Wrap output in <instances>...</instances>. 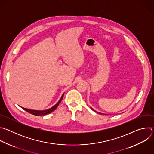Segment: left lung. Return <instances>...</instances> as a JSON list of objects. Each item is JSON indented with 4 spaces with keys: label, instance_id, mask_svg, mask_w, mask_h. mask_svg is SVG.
Here are the masks:
<instances>
[{
    "label": "left lung",
    "instance_id": "left-lung-1",
    "mask_svg": "<svg viewBox=\"0 0 154 154\" xmlns=\"http://www.w3.org/2000/svg\"><path fill=\"white\" fill-rule=\"evenodd\" d=\"M91 109H93V110H94V112H97V113H99V114H101V115H104V114H102V113H99V112H96V111H95V110H94V109H93V108H91Z\"/></svg>",
    "mask_w": 154,
    "mask_h": 154
}]
</instances>
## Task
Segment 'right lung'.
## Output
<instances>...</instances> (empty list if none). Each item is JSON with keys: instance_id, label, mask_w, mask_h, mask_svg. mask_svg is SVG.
Segmentation results:
<instances>
[{"instance_id": "right-lung-1", "label": "right lung", "mask_w": 154, "mask_h": 154, "mask_svg": "<svg viewBox=\"0 0 154 154\" xmlns=\"http://www.w3.org/2000/svg\"><path fill=\"white\" fill-rule=\"evenodd\" d=\"M63 96H64V93L63 94L62 96L61 97L60 99L58 100V102L55 105H54L53 106H52L51 108H49V109H45V110H35V109H27V108H23V107H21L23 109H24V110L27 111V112H29V113L30 114H32V115H34L35 116H41V115H48V114H49L51 113V112H54L55 109L57 108V106H58L59 103L61 102V101L62 100V99L63 97Z\"/></svg>"}]
</instances>
